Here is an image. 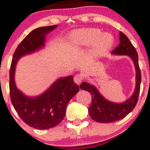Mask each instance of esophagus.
Returning a JSON list of instances; mask_svg holds the SVG:
<instances>
[{
    "label": "esophagus",
    "instance_id": "esophagus-1",
    "mask_svg": "<svg viewBox=\"0 0 150 150\" xmlns=\"http://www.w3.org/2000/svg\"><path fill=\"white\" fill-rule=\"evenodd\" d=\"M83 80V77L81 75H76L75 77H74V82L77 84H80L81 83Z\"/></svg>",
    "mask_w": 150,
    "mask_h": 150
}]
</instances>
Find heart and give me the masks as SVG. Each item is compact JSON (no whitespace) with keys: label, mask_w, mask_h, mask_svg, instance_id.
I'll use <instances>...</instances> for the list:
<instances>
[{"label":"heart","mask_w":150,"mask_h":150,"mask_svg":"<svg viewBox=\"0 0 150 150\" xmlns=\"http://www.w3.org/2000/svg\"><path fill=\"white\" fill-rule=\"evenodd\" d=\"M114 42V37L110 33H102V30L98 28H85L72 34L71 46L73 49H78L93 43L92 56L102 57L111 49Z\"/></svg>","instance_id":"heart-1"}]
</instances>
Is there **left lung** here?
Wrapping results in <instances>:
<instances>
[{
  "mask_svg": "<svg viewBox=\"0 0 150 150\" xmlns=\"http://www.w3.org/2000/svg\"><path fill=\"white\" fill-rule=\"evenodd\" d=\"M119 34L120 44L112 51V54L128 56L132 60L136 71V86L132 95L124 102L117 103L104 97L97 88L90 83L83 82L80 86L81 89L88 91L92 95V102L88 108L89 115L93 120L102 123L117 121L128 115L135 107L139 94L142 78L137 50L125 34L122 32Z\"/></svg>",
  "mask_w": 150,
  "mask_h": 150,
  "instance_id": "8db88e82",
  "label": "left lung"
}]
</instances>
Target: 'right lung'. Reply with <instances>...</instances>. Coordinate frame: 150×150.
Segmentation results:
<instances>
[{"label": "right lung", "mask_w": 150, "mask_h": 150, "mask_svg": "<svg viewBox=\"0 0 150 150\" xmlns=\"http://www.w3.org/2000/svg\"><path fill=\"white\" fill-rule=\"evenodd\" d=\"M57 25L42 27L30 32L17 47L11 65L9 88L11 103L22 120L33 128L48 129L57 126L65 116L69 100L79 91L73 76L56 80L40 95L30 96L17 88L15 82L16 64L22 57L34 54L46 46V36Z\"/></svg>", "instance_id": "right-lung-1"}]
</instances>
